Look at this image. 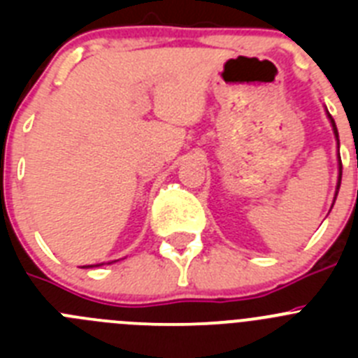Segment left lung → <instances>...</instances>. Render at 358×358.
Masks as SVG:
<instances>
[{"mask_svg": "<svg viewBox=\"0 0 358 358\" xmlns=\"http://www.w3.org/2000/svg\"><path fill=\"white\" fill-rule=\"evenodd\" d=\"M327 116L331 123V131H334L335 140H337V161H339V177H337V188H335V197H334V204H335V199H337V194H339V188H341V179H343V163H341V154H339V132H337V125H335L334 118H331V115L328 113V110H327ZM334 204H331V208H334Z\"/></svg>", "mask_w": 358, "mask_h": 358, "instance_id": "left-lung-1", "label": "left lung"}]
</instances>
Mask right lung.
Listing matches in <instances>:
<instances>
[{
	"instance_id": "right-lung-1",
	"label": "right lung",
	"mask_w": 358,
	"mask_h": 358,
	"mask_svg": "<svg viewBox=\"0 0 358 358\" xmlns=\"http://www.w3.org/2000/svg\"><path fill=\"white\" fill-rule=\"evenodd\" d=\"M116 262V260H115ZM109 264H113V262H109ZM100 265H103V264H98V265H85V267L90 268V267H100Z\"/></svg>"
}]
</instances>
